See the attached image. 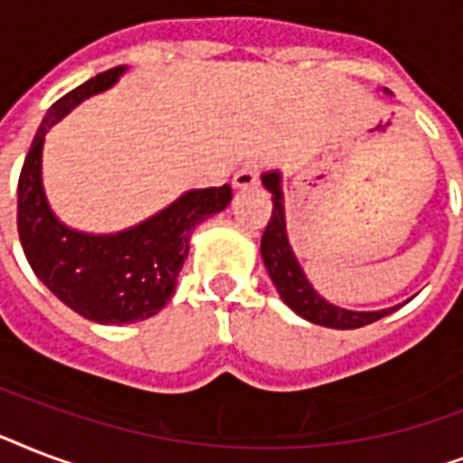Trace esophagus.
<instances>
[{"instance_id": "34e87169", "label": "esophagus", "mask_w": 463, "mask_h": 463, "mask_svg": "<svg viewBox=\"0 0 463 463\" xmlns=\"http://www.w3.org/2000/svg\"><path fill=\"white\" fill-rule=\"evenodd\" d=\"M260 175H261V165L257 163H247L238 170V173L232 175V184L238 189H254L260 187Z\"/></svg>"}]
</instances>
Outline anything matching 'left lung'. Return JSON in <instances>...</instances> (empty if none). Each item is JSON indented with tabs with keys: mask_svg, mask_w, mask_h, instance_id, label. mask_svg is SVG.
Wrapping results in <instances>:
<instances>
[{
	"mask_svg": "<svg viewBox=\"0 0 463 463\" xmlns=\"http://www.w3.org/2000/svg\"><path fill=\"white\" fill-rule=\"evenodd\" d=\"M264 187L271 192V218H269L264 235H261V257L267 264V271L274 281L279 296L283 303L288 305L293 312L307 319L312 324H322L331 329H358L365 324H373L389 315L392 309L382 312H353V309L336 307L326 303L322 296H317L315 288L305 279L303 269L296 261V254L290 250L288 238H286V221H283V194H281V177L279 173H267L261 177Z\"/></svg>",
	"mask_w": 463,
	"mask_h": 463,
	"instance_id": "8db88e82",
	"label": "left lung"
}]
</instances>
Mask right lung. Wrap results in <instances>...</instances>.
<instances>
[{
	"mask_svg": "<svg viewBox=\"0 0 463 463\" xmlns=\"http://www.w3.org/2000/svg\"><path fill=\"white\" fill-rule=\"evenodd\" d=\"M122 71L115 67L93 76L47 110L18 177V238L33 274L67 307L98 324L141 322L165 307L194 228L232 199L228 184L192 189L158 216L118 235H83L54 218L40 182L47 129L83 98L112 86Z\"/></svg>",
	"mask_w": 463,
	"mask_h": 463,
	"instance_id": "right-lung-1",
	"label": "right lung"
}]
</instances>
